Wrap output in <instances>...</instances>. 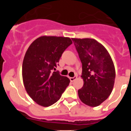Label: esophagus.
<instances>
[{"label":"esophagus","instance_id":"obj_1","mask_svg":"<svg viewBox=\"0 0 131 131\" xmlns=\"http://www.w3.org/2000/svg\"><path fill=\"white\" fill-rule=\"evenodd\" d=\"M69 79H70V81H71V82L74 81L75 80L77 79V76H74L73 77H69Z\"/></svg>","mask_w":131,"mask_h":131}]
</instances>
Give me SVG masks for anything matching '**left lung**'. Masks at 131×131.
<instances>
[{"label": "left lung", "instance_id": "8db88e82", "mask_svg": "<svg viewBox=\"0 0 131 131\" xmlns=\"http://www.w3.org/2000/svg\"><path fill=\"white\" fill-rule=\"evenodd\" d=\"M72 40L82 63L84 84L78 91L79 97L84 104L96 107L112 93L115 78L114 64L106 48L95 39L73 38Z\"/></svg>", "mask_w": 131, "mask_h": 131}]
</instances>
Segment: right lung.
I'll list each match as a JSON object with an SVG mask.
<instances>
[{"mask_svg":"<svg viewBox=\"0 0 131 131\" xmlns=\"http://www.w3.org/2000/svg\"><path fill=\"white\" fill-rule=\"evenodd\" d=\"M71 39L42 36L31 44L24 56L22 77L27 92L37 104L48 107L59 100L69 85V79L53 71Z\"/></svg>","mask_w":131,"mask_h":131,"instance_id":"right-lung-1","label":"right lung"}]
</instances>
